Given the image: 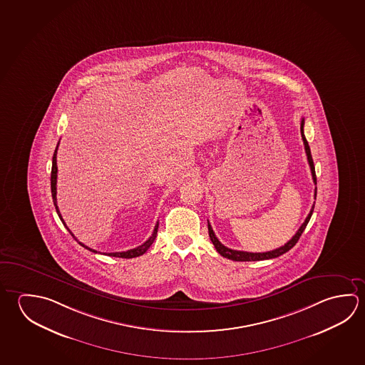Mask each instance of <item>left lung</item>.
<instances>
[{"instance_id":"1","label":"left lung","mask_w":365,"mask_h":365,"mask_svg":"<svg viewBox=\"0 0 365 365\" xmlns=\"http://www.w3.org/2000/svg\"><path fill=\"white\" fill-rule=\"evenodd\" d=\"M304 118L301 119V137H302V141H304V145H305V153H307V161H309V165H310V170H312V175H313L314 183L317 185V175H315V168H314L313 158H312V153H310V148H309V143H307V138H305V135H304ZM314 197H317V188H315V193H314ZM315 204V202H314ZM314 211V205L312 206V210L309 212V215H307V219H305V222L302 223L299 230L296 232V235H294L287 243H284V246H281V247H278V249L272 250V251H267V252H247V251H238V250H232L228 249V247H225L223 243L220 242L219 240H217V236H215V233H214V230L211 228L210 223L207 222V230H209V236H210L211 242L212 245L215 246V249H217V252L220 254V255L223 256V257H227V259H230V260H233V262H257V260H268V259H274V257H278V256L283 255V254H286L287 251L292 249L294 245L297 243L299 241V238H300L301 235H302V232L305 230L307 228V223H309V220H310V217L313 215Z\"/></svg>"}]
</instances>
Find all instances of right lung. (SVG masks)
<instances>
[{
	"instance_id": "add662e5",
	"label": "right lung",
	"mask_w": 365,
	"mask_h": 365,
	"mask_svg": "<svg viewBox=\"0 0 365 365\" xmlns=\"http://www.w3.org/2000/svg\"><path fill=\"white\" fill-rule=\"evenodd\" d=\"M58 146L55 148V153H53V156H52V169H51V193H52V201H53V205H55V209H56V212H58V217L61 219V222L64 224L65 227H66V224H65L64 219L61 217V214H60V211H58V202H56V182H58V165H56V155H58ZM158 228H159V223H156L155 225L154 232H153V235L151 237L148 238V241L145 243H142L141 246H138V247H135V249H130L128 251H122V252H106L105 255L109 256H115V257H124V259H130V257H137V256H141L148 251V247L154 243L155 238H156V235H158ZM66 230L71 232V230L66 227ZM71 236L76 238V236L73 235L71 232ZM77 240V238H76ZM78 241V240H77ZM79 242V241H78ZM81 246H83L84 249L90 250L92 252H95L97 254L96 250L90 249L88 246H86L82 242H79Z\"/></svg>"
}]
</instances>
